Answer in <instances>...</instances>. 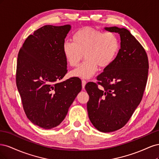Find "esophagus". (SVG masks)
I'll return each instance as SVG.
<instances>
[{"mask_svg":"<svg viewBox=\"0 0 159 159\" xmlns=\"http://www.w3.org/2000/svg\"><path fill=\"white\" fill-rule=\"evenodd\" d=\"M86 81L85 80H82L81 81V84H82V88L84 89L85 88V84H86Z\"/></svg>","mask_w":159,"mask_h":159,"instance_id":"obj_1","label":"esophagus"}]
</instances>
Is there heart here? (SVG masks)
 <instances>
[{
  "instance_id": "heart-1",
  "label": "heart",
  "mask_w": 159,
  "mask_h": 159,
  "mask_svg": "<svg viewBox=\"0 0 159 159\" xmlns=\"http://www.w3.org/2000/svg\"><path fill=\"white\" fill-rule=\"evenodd\" d=\"M72 43L66 42L62 46L66 61L74 68L82 59L85 60L78 68L71 72V76L89 79L101 68L111 64L119 50L117 36L111 32H103L91 27H84L76 31L72 36Z\"/></svg>"
}]
</instances>
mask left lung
<instances>
[{"label":"left lung","instance_id":"8db88e82","mask_svg":"<svg viewBox=\"0 0 159 159\" xmlns=\"http://www.w3.org/2000/svg\"><path fill=\"white\" fill-rule=\"evenodd\" d=\"M117 33L121 48L113 63L97 77L98 83L89 82L85 90L91 123L99 131L113 132L122 128L132 116L143 98L147 84L148 62L145 50L127 29L105 27Z\"/></svg>","mask_w":159,"mask_h":159}]
</instances>
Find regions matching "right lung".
I'll use <instances>...</instances> for the list:
<instances>
[{"instance_id":"right-lung-1","label":"right lung","mask_w":159,"mask_h":159,"mask_svg":"<svg viewBox=\"0 0 159 159\" xmlns=\"http://www.w3.org/2000/svg\"><path fill=\"white\" fill-rule=\"evenodd\" d=\"M71 25H45L24 42L18 53L16 86L28 119L42 129L54 128L63 121L81 90L78 78L60 81L66 74L62 52Z\"/></svg>"}]
</instances>
